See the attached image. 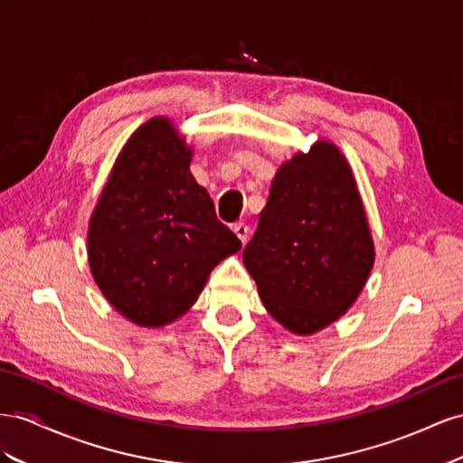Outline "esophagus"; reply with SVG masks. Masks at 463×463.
<instances>
[{
  "mask_svg": "<svg viewBox=\"0 0 463 463\" xmlns=\"http://www.w3.org/2000/svg\"><path fill=\"white\" fill-rule=\"evenodd\" d=\"M232 231H234V234H236V236H239L242 244L248 241L250 229H248V224H246V222H242V221H241V222H234V224H232Z\"/></svg>",
  "mask_w": 463,
  "mask_h": 463,
  "instance_id": "obj_1",
  "label": "esophagus"
}]
</instances>
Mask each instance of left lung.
Instances as JSON below:
<instances>
[{
    "label": "left lung",
    "instance_id": "obj_1",
    "mask_svg": "<svg viewBox=\"0 0 463 463\" xmlns=\"http://www.w3.org/2000/svg\"><path fill=\"white\" fill-rule=\"evenodd\" d=\"M263 307L310 335L345 314L374 266V242L347 158L318 139L275 173L242 252Z\"/></svg>",
    "mask_w": 463,
    "mask_h": 463
}]
</instances>
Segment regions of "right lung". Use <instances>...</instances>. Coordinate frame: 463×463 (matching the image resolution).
I'll return each instance as SVG.
<instances>
[{
    "label": "right lung",
    "instance_id": "add662e5",
    "mask_svg": "<svg viewBox=\"0 0 463 463\" xmlns=\"http://www.w3.org/2000/svg\"><path fill=\"white\" fill-rule=\"evenodd\" d=\"M192 147L156 116L118 155L87 232L92 279L124 318L163 327L186 314L242 242L190 173Z\"/></svg>",
    "mask_w": 463,
    "mask_h": 463
}]
</instances>
